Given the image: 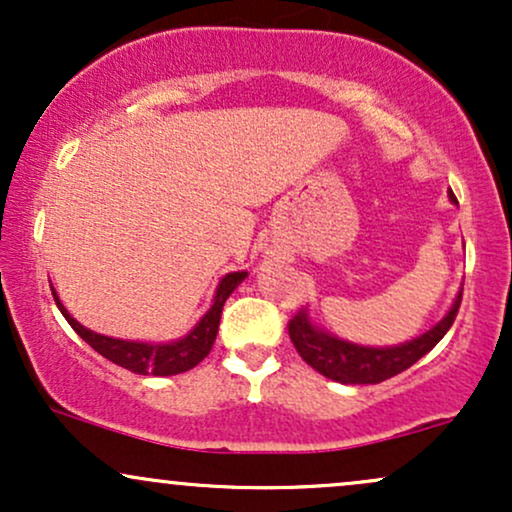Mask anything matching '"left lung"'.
<instances>
[{"label": "left lung", "instance_id": "obj_1", "mask_svg": "<svg viewBox=\"0 0 512 512\" xmlns=\"http://www.w3.org/2000/svg\"><path fill=\"white\" fill-rule=\"evenodd\" d=\"M452 202H457L450 195ZM462 303V291L457 293L455 303L448 310V315L438 322L436 327L421 334V337L411 339V342L385 346V349H375V346H358L344 339L334 337V334L322 332L310 322L308 310H298L289 322V337L296 351L308 366H313L317 373L325 378L337 380L344 385H375L392 375L402 373L409 366H414L419 358H424L428 351L436 346L445 332L450 330L455 322L457 310Z\"/></svg>", "mask_w": 512, "mask_h": 512}]
</instances>
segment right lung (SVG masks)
<instances>
[{
	"mask_svg": "<svg viewBox=\"0 0 512 512\" xmlns=\"http://www.w3.org/2000/svg\"><path fill=\"white\" fill-rule=\"evenodd\" d=\"M245 276H248V272H231L223 276L219 289H216L214 303H211V308L204 313L202 320L192 327L190 334H185L178 342L168 344L125 342V339H113L105 337V334L91 332L88 327L79 325V322L67 313V308L60 303L55 289H52V296H55L57 308L62 310L64 320L72 325V330L79 334L91 349H96L98 354L108 358V361H113L117 366L139 375H178L195 368L199 361H204V358L209 356L216 332H219L223 303H226V298L236 291V286L245 279Z\"/></svg>",
	"mask_w": 512,
	"mask_h": 512,
	"instance_id": "1",
	"label": "right lung"
}]
</instances>
